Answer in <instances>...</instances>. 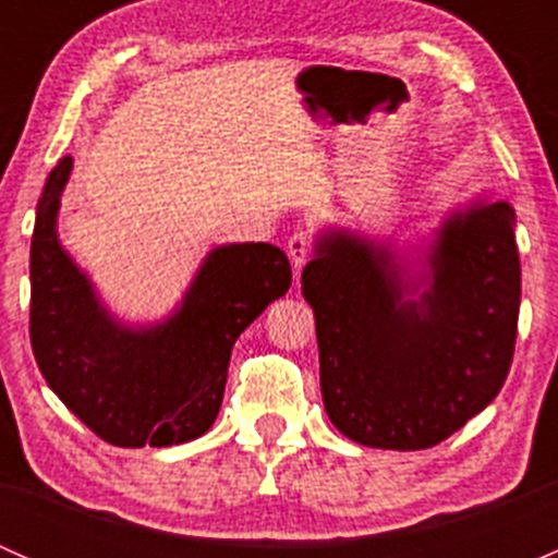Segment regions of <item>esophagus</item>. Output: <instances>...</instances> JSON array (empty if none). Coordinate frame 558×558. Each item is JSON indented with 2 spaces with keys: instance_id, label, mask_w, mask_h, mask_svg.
I'll use <instances>...</instances> for the list:
<instances>
[{
  "instance_id": "34e87169",
  "label": "esophagus",
  "mask_w": 558,
  "mask_h": 558,
  "mask_svg": "<svg viewBox=\"0 0 558 558\" xmlns=\"http://www.w3.org/2000/svg\"><path fill=\"white\" fill-rule=\"evenodd\" d=\"M286 251H289V258H291V264H294V269L300 272L313 253L311 232H305V229H296V232L289 238V243H286Z\"/></svg>"
}]
</instances>
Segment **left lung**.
<instances>
[{"mask_svg": "<svg viewBox=\"0 0 558 558\" xmlns=\"http://www.w3.org/2000/svg\"><path fill=\"white\" fill-rule=\"evenodd\" d=\"M508 202H475L437 232L418 283L384 243L326 232L302 272L331 424L369 448L424 451L499 393L519 335L521 262ZM421 282L418 301H408Z\"/></svg>", "mask_w": 558, "mask_h": 558, "instance_id": "1", "label": "left lung"}]
</instances>
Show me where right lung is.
I'll return each instance as SVG.
<instances>
[{
    "mask_svg": "<svg viewBox=\"0 0 558 558\" xmlns=\"http://www.w3.org/2000/svg\"><path fill=\"white\" fill-rule=\"evenodd\" d=\"M48 174L32 234L29 337L56 397L110 446L165 448L205 435L221 410L234 340L291 286L269 243L221 245L205 258L183 305L148 329L121 326L56 238L70 178Z\"/></svg>",
    "mask_w": 558,
    "mask_h": 558,
    "instance_id": "obj_1",
    "label": "right lung"
}]
</instances>
